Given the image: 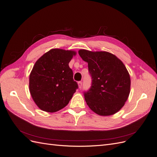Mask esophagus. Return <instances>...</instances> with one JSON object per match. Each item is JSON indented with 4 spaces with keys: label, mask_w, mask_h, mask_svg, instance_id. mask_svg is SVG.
Wrapping results in <instances>:
<instances>
[{
    "label": "esophagus",
    "mask_w": 157,
    "mask_h": 157,
    "mask_svg": "<svg viewBox=\"0 0 157 157\" xmlns=\"http://www.w3.org/2000/svg\"><path fill=\"white\" fill-rule=\"evenodd\" d=\"M78 87H79V88H81V86H82V82H81V81H79L78 83Z\"/></svg>",
    "instance_id": "obj_1"
}]
</instances>
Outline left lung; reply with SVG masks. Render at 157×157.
Here are the masks:
<instances>
[{
	"label": "left lung",
	"mask_w": 157,
	"mask_h": 157,
	"mask_svg": "<svg viewBox=\"0 0 157 157\" xmlns=\"http://www.w3.org/2000/svg\"><path fill=\"white\" fill-rule=\"evenodd\" d=\"M79 56L88 63L92 83L85 93L89 108L100 116H111L125 105L130 92V74L122 61L108 52L79 49Z\"/></svg>",
	"instance_id": "left-lung-1"
}]
</instances>
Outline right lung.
<instances>
[{
    "mask_svg": "<svg viewBox=\"0 0 157 157\" xmlns=\"http://www.w3.org/2000/svg\"><path fill=\"white\" fill-rule=\"evenodd\" d=\"M76 52L54 48L41 56L29 76V90L38 108L54 113L67 105L78 88L69 63Z\"/></svg>",
    "mask_w": 157,
    "mask_h": 157,
    "instance_id": "1",
    "label": "right lung"
}]
</instances>
